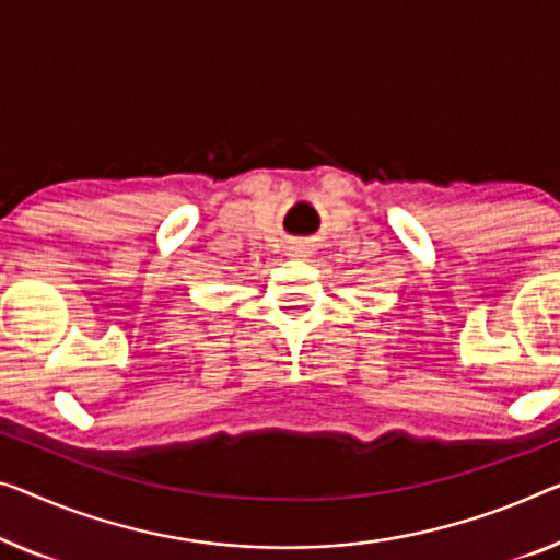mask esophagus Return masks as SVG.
<instances>
[{
    "instance_id": "obj_1",
    "label": "esophagus",
    "mask_w": 560,
    "mask_h": 560,
    "mask_svg": "<svg viewBox=\"0 0 560 560\" xmlns=\"http://www.w3.org/2000/svg\"><path fill=\"white\" fill-rule=\"evenodd\" d=\"M312 244H308V241H291V244L287 246V254L291 256V258H308L312 256Z\"/></svg>"
}]
</instances>
